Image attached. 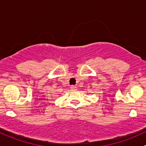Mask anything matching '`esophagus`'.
<instances>
[{
  "label": "esophagus",
  "mask_w": 146,
  "mask_h": 146,
  "mask_svg": "<svg viewBox=\"0 0 146 146\" xmlns=\"http://www.w3.org/2000/svg\"><path fill=\"white\" fill-rule=\"evenodd\" d=\"M70 89H71L72 90H76V86H74V85H72L71 87H70Z\"/></svg>",
  "instance_id": "obj_1"
}]
</instances>
